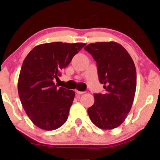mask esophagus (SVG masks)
I'll use <instances>...</instances> for the list:
<instances>
[{
  "label": "esophagus",
  "instance_id": "34e87169",
  "mask_svg": "<svg viewBox=\"0 0 160 160\" xmlns=\"http://www.w3.org/2000/svg\"><path fill=\"white\" fill-rule=\"evenodd\" d=\"M76 92L77 93V94H78V95H82V94H83L84 92H82V91H78V90H77V89H76Z\"/></svg>",
  "mask_w": 160,
  "mask_h": 160
}]
</instances>
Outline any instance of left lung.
Wrapping results in <instances>:
<instances>
[{"label": "left lung", "mask_w": 160, "mask_h": 160, "mask_svg": "<svg viewBox=\"0 0 160 160\" xmlns=\"http://www.w3.org/2000/svg\"><path fill=\"white\" fill-rule=\"evenodd\" d=\"M84 49L97 62L99 81L106 94H95L88 108L91 121L102 130L119 127L130 112L136 89V70L128 51L118 43H90Z\"/></svg>", "instance_id": "1"}]
</instances>
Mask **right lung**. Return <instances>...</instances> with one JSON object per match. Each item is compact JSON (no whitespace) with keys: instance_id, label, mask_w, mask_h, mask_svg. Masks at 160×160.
Masks as SVG:
<instances>
[{"instance_id":"1","label":"right lung","mask_w":160,"mask_h":160,"mask_svg":"<svg viewBox=\"0 0 160 160\" xmlns=\"http://www.w3.org/2000/svg\"><path fill=\"white\" fill-rule=\"evenodd\" d=\"M85 45L43 43L34 47L24 60L18 93L26 113L38 128L56 130L67 121L75 92L63 87L58 88L54 82Z\"/></svg>"}]
</instances>
